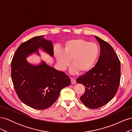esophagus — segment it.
<instances>
[{
  "mask_svg": "<svg viewBox=\"0 0 132 132\" xmlns=\"http://www.w3.org/2000/svg\"><path fill=\"white\" fill-rule=\"evenodd\" d=\"M70 79H71V84H74L76 83V80L74 78H71Z\"/></svg>",
  "mask_w": 132,
  "mask_h": 132,
  "instance_id": "1",
  "label": "esophagus"
}]
</instances>
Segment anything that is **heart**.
Wrapping results in <instances>:
<instances>
[{
  "label": "heart",
  "mask_w": 132,
  "mask_h": 132,
  "mask_svg": "<svg viewBox=\"0 0 132 132\" xmlns=\"http://www.w3.org/2000/svg\"><path fill=\"white\" fill-rule=\"evenodd\" d=\"M100 49L94 42H90L82 38L70 39L65 42L63 52L59 48L54 50V55L62 70H65L70 65V71L75 74L86 73L93 68L98 58Z\"/></svg>",
  "instance_id": "1"
}]
</instances>
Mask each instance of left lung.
<instances>
[{
	"label": "left lung",
	"instance_id": "8db88e82",
	"mask_svg": "<svg viewBox=\"0 0 132 132\" xmlns=\"http://www.w3.org/2000/svg\"><path fill=\"white\" fill-rule=\"evenodd\" d=\"M100 46V55L95 67L77 79L85 87L80 100L86 107L96 109L110 102L116 94L121 77V62L109 43L95 36Z\"/></svg>",
	"mask_w": 132,
	"mask_h": 132
}]
</instances>
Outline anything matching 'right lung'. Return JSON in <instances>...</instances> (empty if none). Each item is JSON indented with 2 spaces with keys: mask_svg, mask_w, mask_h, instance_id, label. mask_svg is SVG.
<instances>
[{
  "mask_svg": "<svg viewBox=\"0 0 132 132\" xmlns=\"http://www.w3.org/2000/svg\"><path fill=\"white\" fill-rule=\"evenodd\" d=\"M38 48L52 57V42L43 36L34 37L21 44L11 63V79L20 100L25 105L37 110H45L57 100L64 87L70 85V79L64 73L51 67L44 62L37 65L26 61L27 56Z\"/></svg>",
  "mask_w": 132,
  "mask_h": 132,
  "instance_id": "1",
  "label": "right lung"
}]
</instances>
